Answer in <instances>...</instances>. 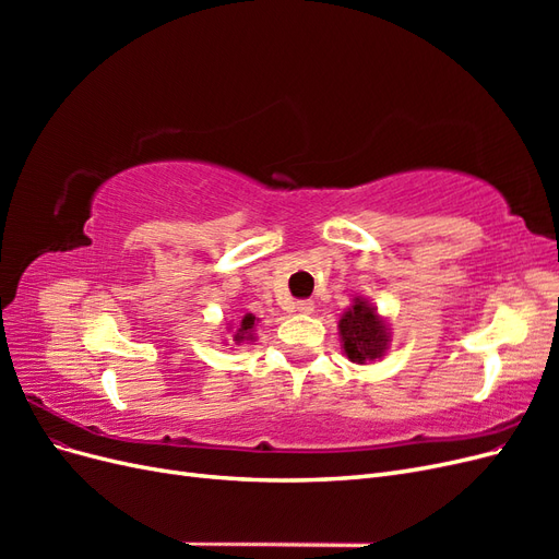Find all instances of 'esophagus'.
Here are the masks:
<instances>
[{
  "label": "esophagus",
  "mask_w": 559,
  "mask_h": 559,
  "mask_svg": "<svg viewBox=\"0 0 559 559\" xmlns=\"http://www.w3.org/2000/svg\"><path fill=\"white\" fill-rule=\"evenodd\" d=\"M294 310L300 312V314H310L314 310V302L312 300H298L296 306H294Z\"/></svg>",
  "instance_id": "esophagus-1"
}]
</instances>
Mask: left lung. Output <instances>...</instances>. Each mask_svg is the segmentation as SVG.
<instances>
[{
    "label": "left lung",
    "instance_id": "left-lung-1",
    "mask_svg": "<svg viewBox=\"0 0 559 559\" xmlns=\"http://www.w3.org/2000/svg\"><path fill=\"white\" fill-rule=\"evenodd\" d=\"M337 329H341V343L347 359L357 364L382 359L389 343H392L386 321L366 298H354L352 306L337 321Z\"/></svg>",
    "mask_w": 559,
    "mask_h": 559
}]
</instances>
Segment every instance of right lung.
<instances>
[{"label":"right lung","mask_w":559,"mask_h":559,"mask_svg":"<svg viewBox=\"0 0 559 559\" xmlns=\"http://www.w3.org/2000/svg\"><path fill=\"white\" fill-rule=\"evenodd\" d=\"M257 317L253 314H245L242 319H240V326H238V331H235V335H233V341L235 343H245V341H253V326H257Z\"/></svg>","instance_id":"add662e5"}]
</instances>
